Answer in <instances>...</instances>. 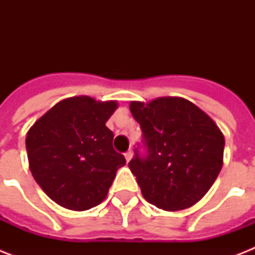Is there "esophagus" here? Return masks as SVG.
I'll use <instances>...</instances> for the list:
<instances>
[{
    "label": "esophagus",
    "mask_w": 255,
    "mask_h": 255,
    "mask_svg": "<svg viewBox=\"0 0 255 255\" xmlns=\"http://www.w3.org/2000/svg\"><path fill=\"white\" fill-rule=\"evenodd\" d=\"M132 155H133V153H132L131 149H129V151L126 152V153H124V156H126V160H127V161H129V160L132 159Z\"/></svg>",
    "instance_id": "34e87169"
}]
</instances>
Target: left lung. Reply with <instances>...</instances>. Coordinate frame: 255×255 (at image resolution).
Listing matches in <instances>:
<instances>
[{
	"instance_id": "1",
	"label": "left lung",
	"mask_w": 255,
	"mask_h": 255,
	"mask_svg": "<svg viewBox=\"0 0 255 255\" xmlns=\"http://www.w3.org/2000/svg\"><path fill=\"white\" fill-rule=\"evenodd\" d=\"M129 110L143 135L128 167L143 197L172 212L196 204L222 168L225 139L217 124L182 98L132 102Z\"/></svg>"
}]
</instances>
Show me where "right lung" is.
Segmentation results:
<instances>
[{"label": "right lung", "mask_w": 255, "mask_h": 255, "mask_svg": "<svg viewBox=\"0 0 255 255\" xmlns=\"http://www.w3.org/2000/svg\"><path fill=\"white\" fill-rule=\"evenodd\" d=\"M116 102L88 96L57 103L37 120L26 136L30 170L38 185L58 205L87 210L108 193L126 159L112 147L106 122Z\"/></svg>", "instance_id": "add662e5"}]
</instances>
